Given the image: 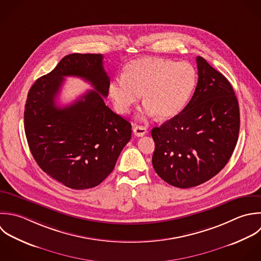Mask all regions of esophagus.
I'll return each instance as SVG.
<instances>
[{
    "label": "esophagus",
    "mask_w": 261,
    "mask_h": 261,
    "mask_svg": "<svg viewBox=\"0 0 261 261\" xmlns=\"http://www.w3.org/2000/svg\"><path fill=\"white\" fill-rule=\"evenodd\" d=\"M146 128L145 127H143V126H135L134 128H133V133H134V135L135 136H137V137H142V136H144L145 134H146Z\"/></svg>",
    "instance_id": "34e87169"
}]
</instances>
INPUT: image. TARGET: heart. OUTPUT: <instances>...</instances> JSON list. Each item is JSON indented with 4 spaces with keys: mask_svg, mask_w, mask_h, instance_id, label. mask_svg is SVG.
I'll list each match as a JSON object with an SVG mask.
<instances>
[{
    "mask_svg": "<svg viewBox=\"0 0 261 261\" xmlns=\"http://www.w3.org/2000/svg\"><path fill=\"white\" fill-rule=\"evenodd\" d=\"M196 82V70L188 62L143 57L126 65L123 75L110 82L109 93L121 114L129 112L142 93L146 115L171 119L185 108Z\"/></svg>",
    "mask_w": 261,
    "mask_h": 261,
    "instance_id": "b5f03b06",
    "label": "heart"
}]
</instances>
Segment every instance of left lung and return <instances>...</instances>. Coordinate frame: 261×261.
I'll return each instance as SVG.
<instances>
[{
  "label": "left lung",
  "instance_id": "obj_1",
  "mask_svg": "<svg viewBox=\"0 0 261 261\" xmlns=\"http://www.w3.org/2000/svg\"><path fill=\"white\" fill-rule=\"evenodd\" d=\"M196 64L198 82L188 105L151 130L153 169L178 188L198 186L220 173L239 136V103L231 83L202 57Z\"/></svg>",
  "mask_w": 261,
  "mask_h": 261
}]
</instances>
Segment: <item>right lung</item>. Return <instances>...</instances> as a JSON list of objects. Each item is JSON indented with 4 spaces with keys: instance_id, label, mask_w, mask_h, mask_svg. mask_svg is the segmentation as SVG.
I'll list each match as a JSON object with an SVG mask.
<instances>
[{
    "instance_id": "right-lung-1",
    "label": "right lung",
    "mask_w": 261,
    "mask_h": 261,
    "mask_svg": "<svg viewBox=\"0 0 261 261\" xmlns=\"http://www.w3.org/2000/svg\"><path fill=\"white\" fill-rule=\"evenodd\" d=\"M101 54H71L28 91L24 130L39 168L66 187L99 185L114 170L129 142L131 124L106 106L110 77ZM76 75L95 88L64 108L55 105L63 77Z\"/></svg>"
}]
</instances>
